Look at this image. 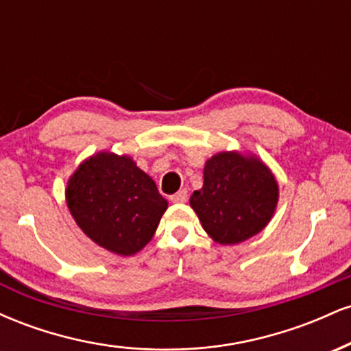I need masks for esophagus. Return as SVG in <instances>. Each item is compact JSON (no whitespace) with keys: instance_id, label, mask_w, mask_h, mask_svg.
Here are the masks:
<instances>
[{"instance_id":"esophagus-1","label":"esophagus","mask_w":351,"mask_h":351,"mask_svg":"<svg viewBox=\"0 0 351 351\" xmlns=\"http://www.w3.org/2000/svg\"><path fill=\"white\" fill-rule=\"evenodd\" d=\"M170 199L173 201V203H184V201L188 199V191H186V189H180L178 193L171 195Z\"/></svg>"}]
</instances>
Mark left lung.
<instances>
[{
    "instance_id": "8db88e82",
    "label": "left lung",
    "mask_w": 351,
    "mask_h": 351,
    "mask_svg": "<svg viewBox=\"0 0 351 351\" xmlns=\"http://www.w3.org/2000/svg\"><path fill=\"white\" fill-rule=\"evenodd\" d=\"M279 188L263 162L236 152L217 153L204 167V184L189 204L219 244H237L267 226Z\"/></svg>"
}]
</instances>
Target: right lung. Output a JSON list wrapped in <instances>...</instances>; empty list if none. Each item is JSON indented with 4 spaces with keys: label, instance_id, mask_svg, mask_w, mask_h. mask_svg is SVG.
<instances>
[{
    "label": "right lung",
    "instance_id": "add662e5",
    "mask_svg": "<svg viewBox=\"0 0 351 351\" xmlns=\"http://www.w3.org/2000/svg\"><path fill=\"white\" fill-rule=\"evenodd\" d=\"M67 206L75 223L107 251L132 256L148 244L168 203L130 156L102 152L71 176Z\"/></svg>",
    "mask_w": 351,
    "mask_h": 351
}]
</instances>
